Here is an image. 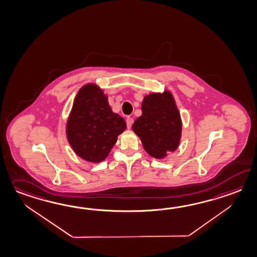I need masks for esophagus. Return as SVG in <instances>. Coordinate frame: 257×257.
I'll list each match as a JSON object with an SVG mask.
<instances>
[{
    "label": "esophagus",
    "mask_w": 257,
    "mask_h": 257,
    "mask_svg": "<svg viewBox=\"0 0 257 257\" xmlns=\"http://www.w3.org/2000/svg\"><path fill=\"white\" fill-rule=\"evenodd\" d=\"M133 122H134V120L130 118V117H128L127 119H126V123H127V128L128 129H130L131 128L132 125H133Z\"/></svg>",
    "instance_id": "34e87169"
}]
</instances>
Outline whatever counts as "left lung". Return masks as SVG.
<instances>
[{
  "instance_id": "8db88e82",
  "label": "left lung",
  "mask_w": 257,
  "mask_h": 257,
  "mask_svg": "<svg viewBox=\"0 0 257 257\" xmlns=\"http://www.w3.org/2000/svg\"><path fill=\"white\" fill-rule=\"evenodd\" d=\"M183 122L172 93L165 89L144 97L142 115L135 120L133 131L143 148L157 160H163L177 150Z\"/></svg>"
}]
</instances>
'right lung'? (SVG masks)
Wrapping results in <instances>:
<instances>
[{
    "label": "right lung",
    "instance_id": "1",
    "mask_svg": "<svg viewBox=\"0 0 257 257\" xmlns=\"http://www.w3.org/2000/svg\"><path fill=\"white\" fill-rule=\"evenodd\" d=\"M125 129V120L112 111L97 84L80 88L66 121V137L75 154L88 162H102Z\"/></svg>",
    "mask_w": 257,
    "mask_h": 257
}]
</instances>
